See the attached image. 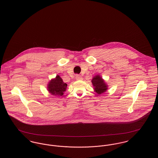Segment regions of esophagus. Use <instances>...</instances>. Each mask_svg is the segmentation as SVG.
Instances as JSON below:
<instances>
[{
    "mask_svg": "<svg viewBox=\"0 0 158 158\" xmlns=\"http://www.w3.org/2000/svg\"><path fill=\"white\" fill-rule=\"evenodd\" d=\"M75 78L77 80H83V77L81 75H77Z\"/></svg>",
    "mask_w": 158,
    "mask_h": 158,
    "instance_id": "34e87169",
    "label": "esophagus"
}]
</instances>
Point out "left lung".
I'll use <instances>...</instances> for the list:
<instances>
[{"instance_id":"obj_1","label":"left lung","mask_w":158,"mask_h":158,"mask_svg":"<svg viewBox=\"0 0 158 158\" xmlns=\"http://www.w3.org/2000/svg\"><path fill=\"white\" fill-rule=\"evenodd\" d=\"M94 89L97 94H102L108 89V85L100 75H96L92 79Z\"/></svg>"}]
</instances>
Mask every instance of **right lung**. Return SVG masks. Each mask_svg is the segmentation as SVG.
<instances>
[{"label": "right lung", "mask_w": 158, "mask_h": 158, "mask_svg": "<svg viewBox=\"0 0 158 158\" xmlns=\"http://www.w3.org/2000/svg\"><path fill=\"white\" fill-rule=\"evenodd\" d=\"M47 89L53 95L62 96L66 90L68 85L63 82V79L58 75L50 81L47 85Z\"/></svg>", "instance_id": "add662e5"}]
</instances>
